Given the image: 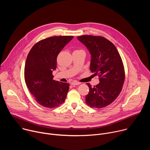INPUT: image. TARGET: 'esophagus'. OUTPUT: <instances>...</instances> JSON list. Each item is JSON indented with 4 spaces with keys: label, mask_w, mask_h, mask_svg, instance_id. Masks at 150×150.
Here are the masks:
<instances>
[{
    "label": "esophagus",
    "mask_w": 150,
    "mask_h": 150,
    "mask_svg": "<svg viewBox=\"0 0 150 150\" xmlns=\"http://www.w3.org/2000/svg\"><path fill=\"white\" fill-rule=\"evenodd\" d=\"M81 83V82H78V81H73L71 82V85H79Z\"/></svg>",
    "instance_id": "esophagus-1"
}]
</instances>
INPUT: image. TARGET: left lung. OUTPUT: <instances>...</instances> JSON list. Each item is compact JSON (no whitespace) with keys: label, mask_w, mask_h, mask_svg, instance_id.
I'll return each mask as SVG.
<instances>
[{"label":"left lung","mask_w":150,"mask_h":150,"mask_svg":"<svg viewBox=\"0 0 150 150\" xmlns=\"http://www.w3.org/2000/svg\"><path fill=\"white\" fill-rule=\"evenodd\" d=\"M91 54L90 70L98 75L100 83L89 87L85 102L93 108H103L118 97L125 81V70L121 57L111 41L101 36L83 35L77 37Z\"/></svg>","instance_id":"obj_1"}]
</instances>
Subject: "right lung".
Listing matches in <instances>:
<instances>
[{"mask_svg": "<svg viewBox=\"0 0 150 150\" xmlns=\"http://www.w3.org/2000/svg\"><path fill=\"white\" fill-rule=\"evenodd\" d=\"M74 36H53L42 40L30 51L24 69L27 86L37 102L47 108H57L65 100L69 84L53 80L57 57Z\"/></svg>", "mask_w": 150, "mask_h": 150, "instance_id": "add662e5", "label": "right lung"}]
</instances>
